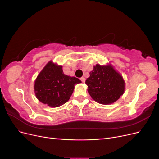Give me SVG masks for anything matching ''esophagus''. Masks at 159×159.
Returning <instances> with one entry per match:
<instances>
[{
	"label": "esophagus",
	"mask_w": 159,
	"mask_h": 159,
	"mask_svg": "<svg viewBox=\"0 0 159 159\" xmlns=\"http://www.w3.org/2000/svg\"><path fill=\"white\" fill-rule=\"evenodd\" d=\"M80 80H81V81H82L83 83H84V82H85V78H83V77H82V78H80Z\"/></svg>",
	"instance_id": "obj_1"
}]
</instances>
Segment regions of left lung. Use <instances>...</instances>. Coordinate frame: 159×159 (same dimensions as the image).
I'll use <instances>...</instances> for the list:
<instances>
[{
  "mask_svg": "<svg viewBox=\"0 0 159 159\" xmlns=\"http://www.w3.org/2000/svg\"><path fill=\"white\" fill-rule=\"evenodd\" d=\"M89 74L85 84L95 102L103 105L112 104L123 95L125 82L111 64H96Z\"/></svg>",
  "mask_w": 159,
  "mask_h": 159,
  "instance_id": "obj_1",
  "label": "left lung"
}]
</instances>
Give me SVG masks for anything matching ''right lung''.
I'll return each instance as SVG.
<instances>
[{"mask_svg": "<svg viewBox=\"0 0 159 159\" xmlns=\"http://www.w3.org/2000/svg\"><path fill=\"white\" fill-rule=\"evenodd\" d=\"M80 83L81 81L78 78L65 75L61 66L50 61L38 75L34 89L40 102L57 107L68 102L75 85Z\"/></svg>", "mask_w": 159, "mask_h": 159, "instance_id": "add662e5", "label": "right lung"}]
</instances>
